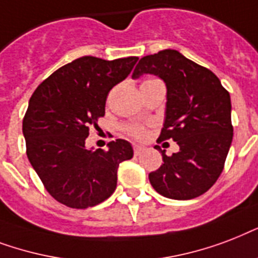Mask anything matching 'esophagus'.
Masks as SVG:
<instances>
[{"mask_svg":"<svg viewBox=\"0 0 258 258\" xmlns=\"http://www.w3.org/2000/svg\"><path fill=\"white\" fill-rule=\"evenodd\" d=\"M133 149H135L136 155H139V153H141V152H143L145 148H144L143 145H135V147H133Z\"/></svg>","mask_w":258,"mask_h":258,"instance_id":"esophagus-1","label":"esophagus"}]
</instances>
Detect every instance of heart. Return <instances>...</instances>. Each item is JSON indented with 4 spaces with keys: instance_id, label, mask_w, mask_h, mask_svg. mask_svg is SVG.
Masks as SVG:
<instances>
[{
    "instance_id": "b5f03b06",
    "label": "heart",
    "mask_w": 258,
    "mask_h": 258,
    "mask_svg": "<svg viewBox=\"0 0 258 258\" xmlns=\"http://www.w3.org/2000/svg\"><path fill=\"white\" fill-rule=\"evenodd\" d=\"M126 132L133 137H137V139H143L147 135V131L140 125H127Z\"/></svg>"
}]
</instances>
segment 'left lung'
I'll return each mask as SVG.
<instances>
[{"label":"left lung","instance_id":"8db88e82","mask_svg":"<svg viewBox=\"0 0 258 258\" xmlns=\"http://www.w3.org/2000/svg\"><path fill=\"white\" fill-rule=\"evenodd\" d=\"M143 74L164 81L167 103L159 139H172L179 145L172 156L160 149L164 163L149 173L152 187L176 201L199 197L217 181L230 149V94L214 73L175 49L144 56L132 78Z\"/></svg>","mask_w":258,"mask_h":258}]
</instances>
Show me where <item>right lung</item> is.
<instances>
[{
    "label": "right lung",
    "mask_w": 258,
    "mask_h": 258,
    "mask_svg": "<svg viewBox=\"0 0 258 258\" xmlns=\"http://www.w3.org/2000/svg\"><path fill=\"white\" fill-rule=\"evenodd\" d=\"M137 56H83L56 70L35 90L23 121L28 160L51 197L73 209L106 201L119 163L133 157L126 140L106 152L86 147L89 127L105 115L107 94L131 74Z\"/></svg>",
    "instance_id": "obj_1"
}]
</instances>
